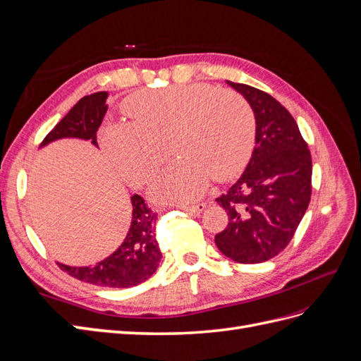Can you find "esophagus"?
<instances>
[{
  "label": "esophagus",
  "mask_w": 361,
  "mask_h": 361,
  "mask_svg": "<svg viewBox=\"0 0 361 361\" xmlns=\"http://www.w3.org/2000/svg\"><path fill=\"white\" fill-rule=\"evenodd\" d=\"M180 209L188 212V214H200L202 211L206 209V204L204 203H199V204H192V206H180Z\"/></svg>",
  "instance_id": "1"
}]
</instances>
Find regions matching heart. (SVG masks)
Here are the masks:
<instances>
[{"label":"heart","instance_id":"1","mask_svg":"<svg viewBox=\"0 0 361 361\" xmlns=\"http://www.w3.org/2000/svg\"><path fill=\"white\" fill-rule=\"evenodd\" d=\"M133 122H111L101 129L104 150L134 185L155 176L167 146L183 158L164 170L150 188L164 203L202 197L214 178L224 182L241 171L255 146L256 116L245 97L211 84H178L140 92L125 102Z\"/></svg>","mask_w":361,"mask_h":361}]
</instances>
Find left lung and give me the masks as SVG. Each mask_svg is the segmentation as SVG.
Listing matches in <instances>:
<instances>
[{
    "label": "left lung",
    "instance_id": "1",
    "mask_svg": "<svg viewBox=\"0 0 361 361\" xmlns=\"http://www.w3.org/2000/svg\"><path fill=\"white\" fill-rule=\"evenodd\" d=\"M256 116V146L241 178L215 199L228 224L215 235L221 253L238 264H260L285 250L307 211L312 157L297 122L271 94L227 81Z\"/></svg>",
    "mask_w": 361,
    "mask_h": 361
}]
</instances>
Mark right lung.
I'll return each mask as SVG.
<instances>
[{
	"label": "right lung",
	"mask_w": 361,
	"mask_h": 361,
	"mask_svg": "<svg viewBox=\"0 0 361 361\" xmlns=\"http://www.w3.org/2000/svg\"><path fill=\"white\" fill-rule=\"evenodd\" d=\"M106 97V92L84 96L43 138L40 146L66 137L92 140V143L97 146L96 133L108 110ZM130 203H133V221L129 232L122 245L111 256L97 262L93 267L76 268L59 264L60 269L68 272L73 279L90 285L118 289L137 286L152 277L162 257L155 235L158 214L150 209L138 194L130 197Z\"/></svg>",
	"instance_id": "1"
}]
</instances>
